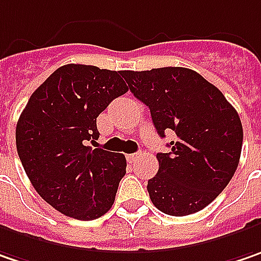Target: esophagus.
Here are the masks:
<instances>
[{
  "mask_svg": "<svg viewBox=\"0 0 261 261\" xmlns=\"http://www.w3.org/2000/svg\"><path fill=\"white\" fill-rule=\"evenodd\" d=\"M137 156H139L137 153H130V154H127V159H128L130 162H134V161L137 159Z\"/></svg>",
  "mask_w": 261,
  "mask_h": 261,
  "instance_id": "esophagus-1",
  "label": "esophagus"
}]
</instances>
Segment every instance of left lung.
<instances>
[{
  "label": "left lung",
  "mask_w": 261,
  "mask_h": 261,
  "mask_svg": "<svg viewBox=\"0 0 261 261\" xmlns=\"http://www.w3.org/2000/svg\"><path fill=\"white\" fill-rule=\"evenodd\" d=\"M131 93L150 109L161 137L174 133L169 153H158L159 171L147 191L156 209L187 216L204 209L228 186L243 149L238 112L221 90L182 67L121 71Z\"/></svg>",
  "instance_id": "left-lung-1"
}]
</instances>
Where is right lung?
Here are the masks:
<instances>
[{
	"label": "right lung",
	"mask_w": 261,
	"mask_h": 261,
	"mask_svg": "<svg viewBox=\"0 0 261 261\" xmlns=\"http://www.w3.org/2000/svg\"><path fill=\"white\" fill-rule=\"evenodd\" d=\"M127 90L121 71L67 64L32 93L18 118L21 165L40 197L65 216L92 221L114 204L125 156L87 143L99 137V114Z\"/></svg>",
	"instance_id": "1"
}]
</instances>
